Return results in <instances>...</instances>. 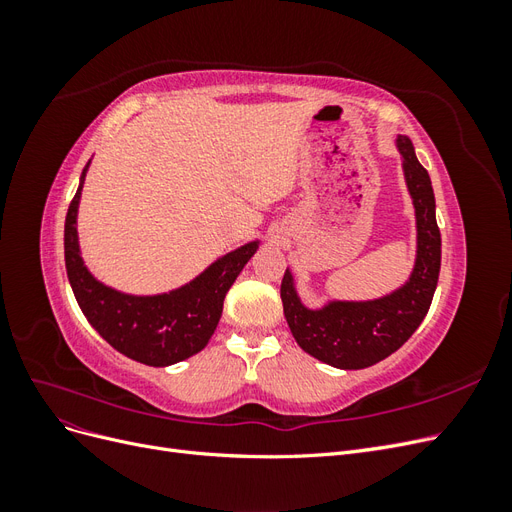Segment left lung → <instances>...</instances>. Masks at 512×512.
<instances>
[{
	"instance_id": "1",
	"label": "left lung",
	"mask_w": 512,
	"mask_h": 512,
	"mask_svg": "<svg viewBox=\"0 0 512 512\" xmlns=\"http://www.w3.org/2000/svg\"><path fill=\"white\" fill-rule=\"evenodd\" d=\"M397 149L416 215V260L408 282L374 301H329L309 309L288 269L282 280L284 316L297 344L337 369H365L404 346L427 316L438 286L442 239L431 179L408 136H397Z\"/></svg>"
}]
</instances>
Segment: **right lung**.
<instances>
[{
    "label": "right lung",
    "instance_id": "add662e5",
    "mask_svg": "<svg viewBox=\"0 0 512 512\" xmlns=\"http://www.w3.org/2000/svg\"><path fill=\"white\" fill-rule=\"evenodd\" d=\"M87 168L89 162L68 207L64 228L66 271L76 303L91 327L128 359L151 367L190 359L209 344L222 316L226 292L258 250V241L245 243L218 258L196 280L177 290L136 297L108 288L87 271L76 235V213Z\"/></svg>",
    "mask_w": 512,
    "mask_h": 512
}]
</instances>
